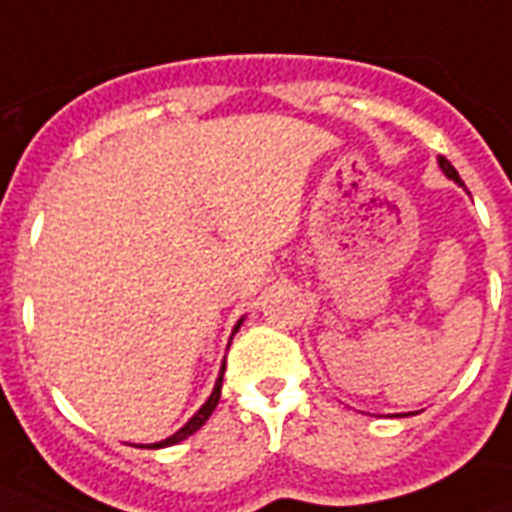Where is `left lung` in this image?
Returning a JSON list of instances; mask_svg holds the SVG:
<instances>
[{
	"label": "left lung",
	"mask_w": 512,
	"mask_h": 512,
	"mask_svg": "<svg viewBox=\"0 0 512 512\" xmlns=\"http://www.w3.org/2000/svg\"><path fill=\"white\" fill-rule=\"evenodd\" d=\"M438 165H441V170H443V173H446V176L451 178V181H457L459 186H465V184H462V178H459L457 170H454V165H451V162L446 160V157H441V160H438Z\"/></svg>",
	"instance_id": "obj_1"
}]
</instances>
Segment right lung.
I'll use <instances>...</instances> for the list:
<instances>
[{
  "instance_id": "right-lung-1",
  "label": "right lung",
  "mask_w": 512,
  "mask_h": 512,
  "mask_svg": "<svg viewBox=\"0 0 512 512\" xmlns=\"http://www.w3.org/2000/svg\"><path fill=\"white\" fill-rule=\"evenodd\" d=\"M240 323H243V320H240ZM240 323H237V326H235V331H237V328H240ZM224 368H227V363L221 366V376H219V379H216V387H213L211 398L202 403L200 411H197V414H194V417L189 419V422H186V425L181 427V430H178V433H173V435H170V438H165V441H160V443H146V449H165V446L181 443V441H184V438H189V435H192V433H197V430H200V427L205 425V422H208V417H211V414H213V408L219 406L221 379H224Z\"/></svg>"
}]
</instances>
